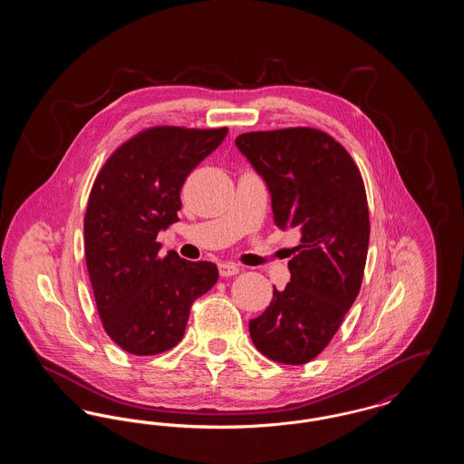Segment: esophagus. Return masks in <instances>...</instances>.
<instances>
[{
    "label": "esophagus",
    "instance_id": "obj_1",
    "mask_svg": "<svg viewBox=\"0 0 464 464\" xmlns=\"http://www.w3.org/2000/svg\"><path fill=\"white\" fill-rule=\"evenodd\" d=\"M240 273V267L233 263H221L219 265V275L221 276H235Z\"/></svg>",
    "mask_w": 464,
    "mask_h": 464
}]
</instances>
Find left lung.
Here are the masks:
<instances>
[{"label": "left lung", "instance_id": "obj_1", "mask_svg": "<svg viewBox=\"0 0 464 464\" xmlns=\"http://www.w3.org/2000/svg\"><path fill=\"white\" fill-rule=\"evenodd\" d=\"M271 195L273 222L297 229L285 290L248 322L254 346L285 363L322 353L360 292L369 248V207L353 158L329 133L284 129L235 140Z\"/></svg>", "mask_w": 464, "mask_h": 464}]
</instances>
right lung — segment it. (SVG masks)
Instances as JSON below:
<instances>
[{
  "mask_svg": "<svg viewBox=\"0 0 464 464\" xmlns=\"http://www.w3.org/2000/svg\"><path fill=\"white\" fill-rule=\"evenodd\" d=\"M227 129L153 127L121 144L101 169L85 214V259L104 331L127 353L158 354L182 339L189 309L216 285L218 266L170 250L161 229L179 221L186 177Z\"/></svg>",
  "mask_w": 464,
  "mask_h": 464,
  "instance_id": "1",
  "label": "right lung"
}]
</instances>
